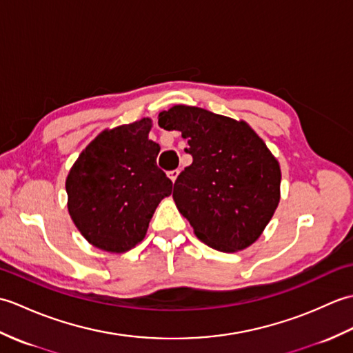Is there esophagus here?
<instances>
[{
	"instance_id": "obj_1",
	"label": "esophagus",
	"mask_w": 353,
	"mask_h": 353,
	"mask_svg": "<svg viewBox=\"0 0 353 353\" xmlns=\"http://www.w3.org/2000/svg\"><path fill=\"white\" fill-rule=\"evenodd\" d=\"M179 172H181V171H179V170H172V171H168V177L171 179L172 182H176V179H177V176H179Z\"/></svg>"
}]
</instances>
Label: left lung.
Instances as JSON below:
<instances>
[{"label": "left lung", "mask_w": 353, "mask_h": 353, "mask_svg": "<svg viewBox=\"0 0 353 353\" xmlns=\"http://www.w3.org/2000/svg\"><path fill=\"white\" fill-rule=\"evenodd\" d=\"M165 130L188 139L192 163L177 176L176 206L200 241L236 252L261 236L279 205V162L244 121L192 106L159 114Z\"/></svg>", "instance_id": "8db88e82"}]
</instances>
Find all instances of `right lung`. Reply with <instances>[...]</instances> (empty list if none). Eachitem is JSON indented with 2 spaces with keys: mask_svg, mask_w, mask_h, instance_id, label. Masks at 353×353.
<instances>
[{
  "mask_svg": "<svg viewBox=\"0 0 353 353\" xmlns=\"http://www.w3.org/2000/svg\"><path fill=\"white\" fill-rule=\"evenodd\" d=\"M152 119L104 130L80 153L66 177L68 211L80 234L110 253L144 239L172 182L156 165L159 144L148 139Z\"/></svg>",
  "mask_w": 353,
  "mask_h": 353,
  "instance_id": "right-lung-1",
  "label": "right lung"
}]
</instances>
